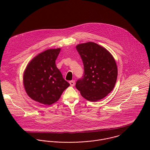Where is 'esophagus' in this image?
<instances>
[{"mask_svg": "<svg viewBox=\"0 0 150 150\" xmlns=\"http://www.w3.org/2000/svg\"><path fill=\"white\" fill-rule=\"evenodd\" d=\"M69 83L71 85V86H72V87L74 86V85H75V81H69Z\"/></svg>", "mask_w": 150, "mask_h": 150, "instance_id": "esophagus-1", "label": "esophagus"}]
</instances>
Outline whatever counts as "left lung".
<instances>
[{
	"instance_id": "obj_1",
	"label": "left lung",
	"mask_w": 150,
	"mask_h": 150,
	"mask_svg": "<svg viewBox=\"0 0 150 150\" xmlns=\"http://www.w3.org/2000/svg\"><path fill=\"white\" fill-rule=\"evenodd\" d=\"M76 49L83 64V75L75 87L81 96L90 101H97L114 88L117 68L110 53L93 42L79 44Z\"/></svg>"
}]
</instances>
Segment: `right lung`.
Instances as JSON below:
<instances>
[{
  "instance_id": "add662e5",
  "label": "right lung",
  "mask_w": 150,
  "mask_h": 150,
  "mask_svg": "<svg viewBox=\"0 0 150 150\" xmlns=\"http://www.w3.org/2000/svg\"><path fill=\"white\" fill-rule=\"evenodd\" d=\"M60 49H49L34 57L24 74V85L28 96L45 105L56 102L70 84L56 65Z\"/></svg>"
}]
</instances>
